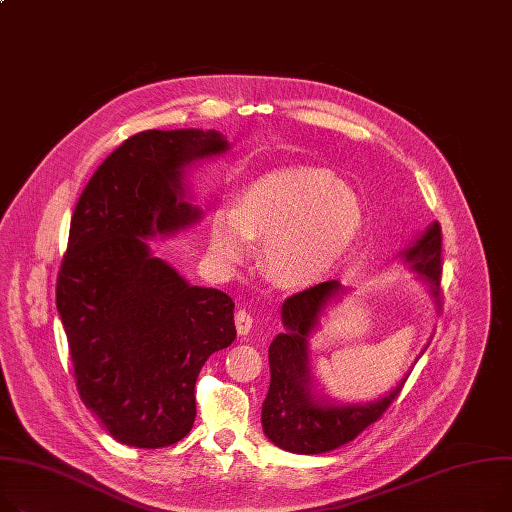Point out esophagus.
Wrapping results in <instances>:
<instances>
[{
	"label": "esophagus",
	"mask_w": 512,
	"mask_h": 512,
	"mask_svg": "<svg viewBox=\"0 0 512 512\" xmlns=\"http://www.w3.org/2000/svg\"><path fill=\"white\" fill-rule=\"evenodd\" d=\"M234 323H236L238 335H249L253 327V315L247 309H238L234 315Z\"/></svg>",
	"instance_id": "1"
}]
</instances>
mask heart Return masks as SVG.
<instances>
[{
  "mask_svg": "<svg viewBox=\"0 0 512 512\" xmlns=\"http://www.w3.org/2000/svg\"><path fill=\"white\" fill-rule=\"evenodd\" d=\"M364 224L358 197L323 168L271 170L249 183L236 212H220L210 228L214 255L241 261L249 238L265 243L269 276L282 286L321 282L354 249Z\"/></svg>",
  "mask_w": 512,
  "mask_h": 512,
  "instance_id": "b5f03b06",
  "label": "heart"
}]
</instances>
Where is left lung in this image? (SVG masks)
Returning a JSON list of instances; mask_svg holds the SVG:
<instances>
[{"label":"left lung","instance_id":"obj_1","mask_svg":"<svg viewBox=\"0 0 512 512\" xmlns=\"http://www.w3.org/2000/svg\"><path fill=\"white\" fill-rule=\"evenodd\" d=\"M405 259L426 278L430 292L440 302L442 232L438 222L405 253ZM337 290L339 282L329 280L288 296L282 306L288 331L280 333L269 346L271 383L263 401L261 422L267 438L290 453L319 455L346 445L364 428L381 420L407 381L405 377L387 397L366 405H321L315 401L309 389L306 337Z\"/></svg>","mask_w":512,"mask_h":512}]
</instances>
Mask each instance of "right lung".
Wrapping results in <instances>:
<instances>
[{
    "mask_svg": "<svg viewBox=\"0 0 512 512\" xmlns=\"http://www.w3.org/2000/svg\"><path fill=\"white\" fill-rule=\"evenodd\" d=\"M226 148L218 131H140L96 168L76 203L57 311L80 399L123 445L185 438L199 370L236 337L232 298L189 286L144 241L199 216L179 201L183 168Z\"/></svg>",
    "mask_w": 512,
    "mask_h": 512,
    "instance_id": "add662e5",
    "label": "right lung"
}]
</instances>
